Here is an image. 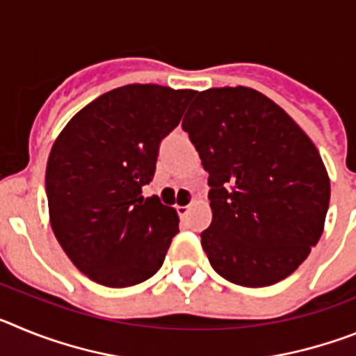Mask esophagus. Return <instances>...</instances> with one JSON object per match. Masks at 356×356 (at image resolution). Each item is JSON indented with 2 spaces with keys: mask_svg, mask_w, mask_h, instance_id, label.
<instances>
[{
  "mask_svg": "<svg viewBox=\"0 0 356 356\" xmlns=\"http://www.w3.org/2000/svg\"><path fill=\"white\" fill-rule=\"evenodd\" d=\"M176 212L180 217H187L188 212H191V207H176Z\"/></svg>",
  "mask_w": 356,
  "mask_h": 356,
  "instance_id": "1",
  "label": "esophagus"
}]
</instances>
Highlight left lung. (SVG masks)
<instances>
[{"instance_id":"obj_1","label":"left lung","mask_w":356,"mask_h":356,"mask_svg":"<svg viewBox=\"0 0 356 356\" xmlns=\"http://www.w3.org/2000/svg\"><path fill=\"white\" fill-rule=\"evenodd\" d=\"M196 94L181 127L209 172L212 222L201 246L232 284H278L323 234L330 205L325 163L294 119L259 90Z\"/></svg>"}]
</instances>
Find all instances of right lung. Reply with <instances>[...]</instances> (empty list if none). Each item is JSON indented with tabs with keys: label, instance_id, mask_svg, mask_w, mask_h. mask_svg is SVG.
<instances>
[{
	"label": "right lung",
	"instance_id": "right-lung-1",
	"mask_svg": "<svg viewBox=\"0 0 356 356\" xmlns=\"http://www.w3.org/2000/svg\"><path fill=\"white\" fill-rule=\"evenodd\" d=\"M194 90L124 85L65 124L46 168L49 221L71 262L105 287H131L162 267L178 213L144 197L159 147Z\"/></svg>",
	"mask_w": 356,
	"mask_h": 356
}]
</instances>
